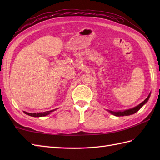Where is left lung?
<instances>
[{
  "label": "left lung",
  "instance_id": "8db88e82",
  "mask_svg": "<svg viewBox=\"0 0 160 160\" xmlns=\"http://www.w3.org/2000/svg\"><path fill=\"white\" fill-rule=\"evenodd\" d=\"M150 96H151V93H149L148 96L147 98H146V99L143 102H142V103H140V104L138 105L137 107L130 108V109L124 110V111H116V112L109 111V110H108V111H109L111 114L115 115V116H124V115H132V114H134V113H136L137 111L140 110V108L142 106H143L144 104H145L147 102L148 99H149V98H150Z\"/></svg>",
  "mask_w": 160,
  "mask_h": 160
}]
</instances>
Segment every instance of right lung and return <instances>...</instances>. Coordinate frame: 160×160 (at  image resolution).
<instances>
[{
    "mask_svg": "<svg viewBox=\"0 0 160 160\" xmlns=\"http://www.w3.org/2000/svg\"><path fill=\"white\" fill-rule=\"evenodd\" d=\"M56 109L54 110H52V111H46V112H43V113H28V112L26 111H23L24 113L25 114L30 115V116H32V117H43V116H46V115H49V113H52L53 111H55Z\"/></svg>",
    "mask_w": 160,
    "mask_h": 160,
    "instance_id": "1",
    "label": "right lung"
}]
</instances>
